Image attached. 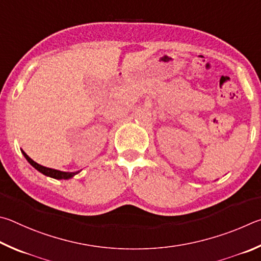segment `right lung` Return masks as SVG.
<instances>
[{"mask_svg": "<svg viewBox=\"0 0 261 261\" xmlns=\"http://www.w3.org/2000/svg\"><path fill=\"white\" fill-rule=\"evenodd\" d=\"M21 152H22V154H24V157L27 159V162H29L32 166L47 176L54 177V179H57V180H67V179H71V177L74 176L75 174H77V172H62V171L54 170V168H49V167H44L42 165H39L38 163H35L33 159H31L29 156H27V154L22 151V150H21Z\"/></svg>", "mask_w": 261, "mask_h": 261, "instance_id": "right-lung-1", "label": "right lung"}]
</instances>
